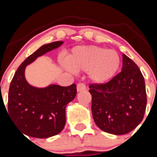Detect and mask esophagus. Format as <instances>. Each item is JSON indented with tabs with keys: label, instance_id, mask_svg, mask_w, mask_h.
Here are the masks:
<instances>
[{
	"label": "esophagus",
	"instance_id": "1",
	"mask_svg": "<svg viewBox=\"0 0 157 157\" xmlns=\"http://www.w3.org/2000/svg\"><path fill=\"white\" fill-rule=\"evenodd\" d=\"M86 90V87L84 83H78L77 85V91L78 92H82V91H85Z\"/></svg>",
	"mask_w": 157,
	"mask_h": 157
}]
</instances>
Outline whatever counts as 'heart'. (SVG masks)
Instances as JSON below:
<instances>
[{
  "mask_svg": "<svg viewBox=\"0 0 157 157\" xmlns=\"http://www.w3.org/2000/svg\"><path fill=\"white\" fill-rule=\"evenodd\" d=\"M67 66L75 71H87L95 84L110 81L119 71L121 57L117 51L96 45H82L72 49L66 59Z\"/></svg>",
  "mask_w": 157,
  "mask_h": 157,
  "instance_id": "b5f03b06",
  "label": "heart"
}]
</instances>
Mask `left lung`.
Segmentation results:
<instances>
[{"instance_id": "obj_1", "label": "left lung", "mask_w": 157, "mask_h": 157, "mask_svg": "<svg viewBox=\"0 0 157 157\" xmlns=\"http://www.w3.org/2000/svg\"><path fill=\"white\" fill-rule=\"evenodd\" d=\"M92 115L101 130L122 135L143 120L147 98L145 79L135 63L123 53L120 73L105 84H92Z\"/></svg>"}]
</instances>
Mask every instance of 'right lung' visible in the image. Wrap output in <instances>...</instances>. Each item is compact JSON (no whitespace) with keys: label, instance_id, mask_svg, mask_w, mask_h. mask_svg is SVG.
Returning a JSON list of instances; mask_svg holds the SVG:
<instances>
[{"label":"right lung","instance_id":"add662e5","mask_svg":"<svg viewBox=\"0 0 157 157\" xmlns=\"http://www.w3.org/2000/svg\"><path fill=\"white\" fill-rule=\"evenodd\" d=\"M63 44L59 41L41 46L25 59L14 75L8 91V112L23 134L46 138L58 134L64 127L65 109L75 98V84L69 86L50 84L38 88L29 84L25 78L27 65Z\"/></svg>","mask_w":157,"mask_h":157}]
</instances>
